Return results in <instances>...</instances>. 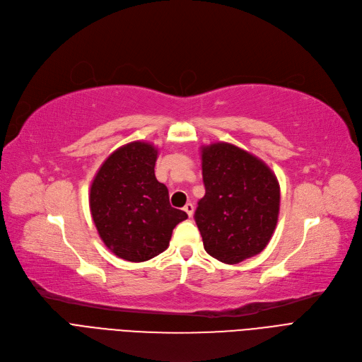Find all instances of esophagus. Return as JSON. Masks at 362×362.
Returning a JSON list of instances; mask_svg holds the SVG:
<instances>
[{"mask_svg":"<svg viewBox=\"0 0 362 362\" xmlns=\"http://www.w3.org/2000/svg\"><path fill=\"white\" fill-rule=\"evenodd\" d=\"M184 211L187 212V215H188V216L192 218V216H193V212H194V204L188 202V203L184 206Z\"/></svg>","mask_w":362,"mask_h":362,"instance_id":"obj_1","label":"esophagus"}]
</instances>
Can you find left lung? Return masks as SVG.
Returning <instances> with one entry per match:
<instances>
[{
    "mask_svg": "<svg viewBox=\"0 0 362 362\" xmlns=\"http://www.w3.org/2000/svg\"><path fill=\"white\" fill-rule=\"evenodd\" d=\"M206 193L194 221L204 250L234 265L261 253L280 212V185L265 162L230 143L202 147Z\"/></svg>",
    "mask_w": 362,
    "mask_h": 362,
    "instance_id": "obj_1",
    "label": "left lung"
}]
</instances>
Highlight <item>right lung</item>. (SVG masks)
I'll return each mask as SVG.
<instances>
[{"label": "right lung", "mask_w": 362, "mask_h": 362, "mask_svg": "<svg viewBox=\"0 0 362 362\" xmlns=\"http://www.w3.org/2000/svg\"><path fill=\"white\" fill-rule=\"evenodd\" d=\"M158 148L134 141L113 151L95 174L90 209L100 238L117 257L144 262L168 249L184 211L172 208L154 175Z\"/></svg>", "instance_id": "right-lung-1"}]
</instances>
